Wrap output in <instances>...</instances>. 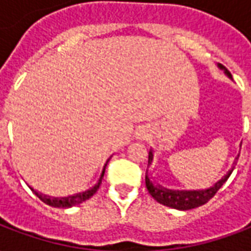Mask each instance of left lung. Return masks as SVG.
Segmentation results:
<instances>
[{"label": "left lung", "instance_id": "left-lung-1", "mask_svg": "<svg viewBox=\"0 0 251 251\" xmlns=\"http://www.w3.org/2000/svg\"><path fill=\"white\" fill-rule=\"evenodd\" d=\"M219 67L225 70L223 66ZM226 74L230 76V72L227 71V70ZM152 160L153 154L152 152H149L148 164L152 163ZM231 172L232 169L221 181H218L212 188L205 189V191H188V192H184V191H169V189H165L163 187L153 185L152 181L149 180L148 176L145 177V184H147L148 191H149V194L152 195L153 199L157 200L160 204L167 205V207H172V208H176V210H191V208H196L199 205L205 204L211 198H214L216 192L219 191V188L225 184V181L228 179V176L231 175Z\"/></svg>", "mask_w": 251, "mask_h": 251}]
</instances>
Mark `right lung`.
I'll return each instance as SVG.
<instances>
[{
    "label": "right lung",
    "instance_id": "1",
    "mask_svg": "<svg viewBox=\"0 0 251 251\" xmlns=\"http://www.w3.org/2000/svg\"><path fill=\"white\" fill-rule=\"evenodd\" d=\"M104 168H106V165H104ZM104 168H103V172L100 175V179H99L98 184L95 185L94 188L88 189L86 192H83V194H79V195H75V196H71V198H62V199H51V198H47L44 195L39 194V192H36L35 189H32L33 192H35L37 196H39V199L41 201H44L46 204L51 205V207H57V208H68V207H72V205L75 204H80L83 201H86L87 199H90L91 196H93L95 192H97V189L99 188V185L102 183V179H103V175H104Z\"/></svg>",
    "mask_w": 251,
    "mask_h": 251
}]
</instances>
